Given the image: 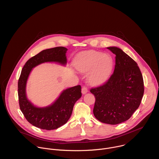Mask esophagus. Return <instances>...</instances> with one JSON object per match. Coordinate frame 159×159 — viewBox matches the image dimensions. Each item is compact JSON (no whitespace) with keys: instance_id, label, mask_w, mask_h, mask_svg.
I'll use <instances>...</instances> for the list:
<instances>
[{"instance_id":"obj_1","label":"esophagus","mask_w":159,"mask_h":159,"mask_svg":"<svg viewBox=\"0 0 159 159\" xmlns=\"http://www.w3.org/2000/svg\"><path fill=\"white\" fill-rule=\"evenodd\" d=\"M88 92V88L86 86H83L82 88V93L83 94H86Z\"/></svg>"}]
</instances>
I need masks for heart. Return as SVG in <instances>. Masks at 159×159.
<instances>
[{
	"label": "heart",
	"mask_w": 159,
	"mask_h": 159,
	"mask_svg": "<svg viewBox=\"0 0 159 159\" xmlns=\"http://www.w3.org/2000/svg\"><path fill=\"white\" fill-rule=\"evenodd\" d=\"M112 57L97 51H86L80 53L74 59V66L80 72L90 70L89 80L93 84L103 83L109 77L112 68Z\"/></svg>",
	"instance_id": "b5f03b06"
}]
</instances>
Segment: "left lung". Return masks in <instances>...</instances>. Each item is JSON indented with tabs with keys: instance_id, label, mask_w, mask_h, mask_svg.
Masks as SVG:
<instances>
[{
	"instance_id": "8db88e82",
	"label": "left lung",
	"mask_w": 159,
	"mask_h": 159,
	"mask_svg": "<svg viewBox=\"0 0 159 159\" xmlns=\"http://www.w3.org/2000/svg\"><path fill=\"white\" fill-rule=\"evenodd\" d=\"M116 55L114 72L102 85L91 88L96 101L94 115L99 121L117 125L131 118L144 93L143 76L137 62L122 50L108 47Z\"/></svg>"
}]
</instances>
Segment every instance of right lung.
I'll return each instance as SVG.
<instances>
[{
    "label": "right lung",
    "mask_w": 159,
    "mask_h": 159,
    "mask_svg": "<svg viewBox=\"0 0 159 159\" xmlns=\"http://www.w3.org/2000/svg\"><path fill=\"white\" fill-rule=\"evenodd\" d=\"M66 51L67 49L63 47L44 50L30 58L22 69L18 80L20 109L27 121L37 128L52 130L65 124L71 116L75 103L82 96L81 86L79 85L64 90L53 104L46 107L34 106L26 98V82L33 68L48 61L65 65L66 63Z\"/></svg>",
    "instance_id": "add662e5"
}]
</instances>
